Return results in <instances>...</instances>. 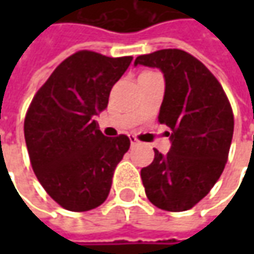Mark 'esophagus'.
<instances>
[{
	"mask_svg": "<svg viewBox=\"0 0 254 254\" xmlns=\"http://www.w3.org/2000/svg\"><path fill=\"white\" fill-rule=\"evenodd\" d=\"M130 142H131V145H137V144H138V140H137L134 135H130Z\"/></svg>",
	"mask_w": 254,
	"mask_h": 254,
	"instance_id": "34e87169",
	"label": "esophagus"
}]
</instances>
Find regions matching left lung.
<instances>
[{
	"instance_id": "left-lung-1",
	"label": "left lung",
	"mask_w": 254,
	"mask_h": 254,
	"mask_svg": "<svg viewBox=\"0 0 254 254\" xmlns=\"http://www.w3.org/2000/svg\"><path fill=\"white\" fill-rule=\"evenodd\" d=\"M138 64L164 74L158 122L171 130L170 151L154 150V161L141 170L145 195L160 209L188 210L209 193L228 161L235 126L230 103L209 69L185 51L141 55Z\"/></svg>"
}]
</instances>
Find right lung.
Wrapping results in <instances>:
<instances>
[{"instance_id": "add662e5", "label": "right lung", "mask_w": 254, "mask_h": 254, "mask_svg": "<svg viewBox=\"0 0 254 254\" xmlns=\"http://www.w3.org/2000/svg\"><path fill=\"white\" fill-rule=\"evenodd\" d=\"M131 56L80 51L64 59L35 94L24 123L35 175L62 208L84 212L107 199L117 164L130 148L127 135L106 137L94 116Z\"/></svg>"}]
</instances>
